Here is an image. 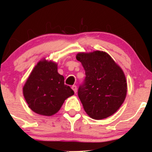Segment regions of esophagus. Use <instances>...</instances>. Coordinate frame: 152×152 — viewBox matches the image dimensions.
Listing matches in <instances>:
<instances>
[{"label":"esophagus","mask_w":152,"mask_h":152,"mask_svg":"<svg viewBox=\"0 0 152 152\" xmlns=\"http://www.w3.org/2000/svg\"><path fill=\"white\" fill-rule=\"evenodd\" d=\"M72 90H73V91H74V92H75V94H76V93H77V86H76V85H73V86H72Z\"/></svg>","instance_id":"1"}]
</instances>
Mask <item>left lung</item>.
<instances>
[{
    "label": "left lung",
    "instance_id": "obj_1",
    "mask_svg": "<svg viewBox=\"0 0 152 152\" xmlns=\"http://www.w3.org/2000/svg\"><path fill=\"white\" fill-rule=\"evenodd\" d=\"M85 71L77 91L84 110L94 119L112 116L121 107L127 93L124 72L110 55L102 51L76 56Z\"/></svg>",
    "mask_w": 152,
    "mask_h": 152
}]
</instances>
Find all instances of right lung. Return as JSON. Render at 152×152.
I'll list each match as a JSON object with an SVG mask.
<instances>
[{
  "label": "right lung",
  "instance_id": "add662e5",
  "mask_svg": "<svg viewBox=\"0 0 152 152\" xmlns=\"http://www.w3.org/2000/svg\"><path fill=\"white\" fill-rule=\"evenodd\" d=\"M64 80V77L58 72L56 62L45 59L39 61L23 88L29 108L43 116L56 114L64 100L75 94Z\"/></svg>",
  "mask_w": 152,
  "mask_h": 152
}]
</instances>
